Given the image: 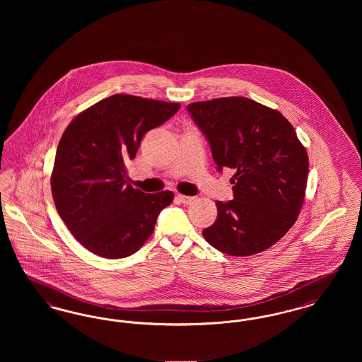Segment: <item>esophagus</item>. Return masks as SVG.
<instances>
[{"label": "esophagus", "instance_id": "esophagus-1", "mask_svg": "<svg viewBox=\"0 0 362 362\" xmlns=\"http://www.w3.org/2000/svg\"><path fill=\"white\" fill-rule=\"evenodd\" d=\"M176 199L180 202V204H185V205H189L194 199H195V197H189V195H182V194H177L176 195Z\"/></svg>", "mask_w": 362, "mask_h": 362}]
</instances>
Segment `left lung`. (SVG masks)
I'll return each mask as SVG.
<instances>
[{"label": "left lung", "instance_id": "1", "mask_svg": "<svg viewBox=\"0 0 362 362\" xmlns=\"http://www.w3.org/2000/svg\"><path fill=\"white\" fill-rule=\"evenodd\" d=\"M206 137L221 173L230 179L233 199L217 201L216 223L205 240L230 257H250L279 240L297 220L307 177L308 155L281 112L247 98H220L187 105Z\"/></svg>", "mask_w": 362, "mask_h": 362}]
</instances>
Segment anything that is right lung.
I'll use <instances>...</instances> for the list:
<instances>
[{
	"label": "right lung",
	"instance_id": "add662e5",
	"mask_svg": "<svg viewBox=\"0 0 362 362\" xmlns=\"http://www.w3.org/2000/svg\"><path fill=\"white\" fill-rule=\"evenodd\" d=\"M179 108L112 95L78 114L62 134L52 173L54 204L71 235L95 255L119 259L137 252L173 202V191L133 189L124 163L136 157L145 133Z\"/></svg>",
	"mask_w": 362,
	"mask_h": 362
}]
</instances>
